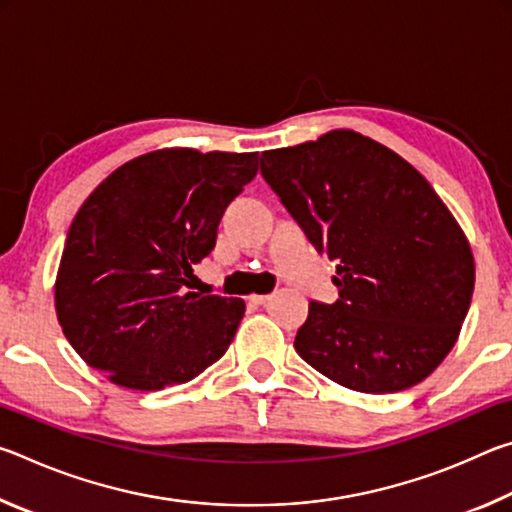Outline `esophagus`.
Listing matches in <instances>:
<instances>
[{"instance_id": "1", "label": "esophagus", "mask_w": 512, "mask_h": 512, "mask_svg": "<svg viewBox=\"0 0 512 512\" xmlns=\"http://www.w3.org/2000/svg\"><path fill=\"white\" fill-rule=\"evenodd\" d=\"M268 300H271L268 293H257V296H250V302H255V305H266Z\"/></svg>"}]
</instances>
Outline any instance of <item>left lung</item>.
I'll return each mask as SVG.
<instances>
[{
    "mask_svg": "<svg viewBox=\"0 0 512 512\" xmlns=\"http://www.w3.org/2000/svg\"><path fill=\"white\" fill-rule=\"evenodd\" d=\"M259 169L318 253L336 262L339 300L309 302L296 352L359 393L427 379L470 309L474 257L422 173L354 131L264 151Z\"/></svg>",
    "mask_w": 512,
    "mask_h": 512,
    "instance_id": "1",
    "label": "left lung"
}]
</instances>
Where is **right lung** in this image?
Returning a JSON list of instances; mask_svg holds the SVG:
<instances>
[{
    "mask_svg": "<svg viewBox=\"0 0 512 512\" xmlns=\"http://www.w3.org/2000/svg\"><path fill=\"white\" fill-rule=\"evenodd\" d=\"M257 153L162 149L112 171L69 225L56 275L63 334L112 384L160 391L219 361L241 298L185 291Z\"/></svg>",
    "mask_w": 512,
    "mask_h": 512,
    "instance_id": "right-lung-1",
    "label": "right lung"
}]
</instances>
